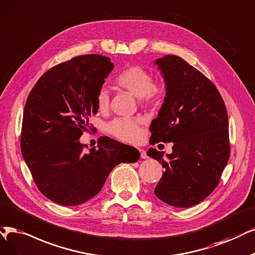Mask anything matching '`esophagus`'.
<instances>
[{
    "instance_id": "1",
    "label": "esophagus",
    "mask_w": 255,
    "mask_h": 255,
    "mask_svg": "<svg viewBox=\"0 0 255 255\" xmlns=\"http://www.w3.org/2000/svg\"><path fill=\"white\" fill-rule=\"evenodd\" d=\"M139 153H140V157L144 158V159L148 157V155H147V152L145 151L144 149H139Z\"/></svg>"
}]
</instances>
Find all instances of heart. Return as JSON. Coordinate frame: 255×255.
Here are the masks:
<instances>
[{
  "label": "heart",
  "instance_id": "heart-1",
  "mask_svg": "<svg viewBox=\"0 0 255 255\" xmlns=\"http://www.w3.org/2000/svg\"><path fill=\"white\" fill-rule=\"evenodd\" d=\"M116 83L147 105H154L163 96V89L153 84L151 73L142 66H130L118 75ZM96 100L100 111L107 110L110 103L109 91L104 87L101 88ZM107 129L109 133L124 142L134 143L140 136L139 121L137 120L116 119L110 123Z\"/></svg>",
  "mask_w": 255,
  "mask_h": 255
}]
</instances>
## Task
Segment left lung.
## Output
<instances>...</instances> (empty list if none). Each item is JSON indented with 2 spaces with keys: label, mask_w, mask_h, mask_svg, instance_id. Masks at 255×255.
<instances>
[{
  "label": "left lung",
  "mask_w": 255,
  "mask_h": 255,
  "mask_svg": "<svg viewBox=\"0 0 255 255\" xmlns=\"http://www.w3.org/2000/svg\"><path fill=\"white\" fill-rule=\"evenodd\" d=\"M154 64L166 96L150 125L152 144L173 143L167 158L153 148L147 152L165 168L154 194L168 205L188 208L215 189L228 163L227 110L214 85L180 56L167 54Z\"/></svg>",
  "instance_id": "8db88e82"
}]
</instances>
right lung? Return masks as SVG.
<instances>
[{"instance_id":"add662e5","label":"right lung","mask_w":255,"mask_h":255,"mask_svg":"<svg viewBox=\"0 0 255 255\" xmlns=\"http://www.w3.org/2000/svg\"><path fill=\"white\" fill-rule=\"evenodd\" d=\"M113 67L101 54L77 56L45 72L28 96L22 155L36 187L56 204L85 203L101 191L117 165L138 161L136 148L110 137L87 153L79 139L98 113L97 93Z\"/></svg>"}]
</instances>
